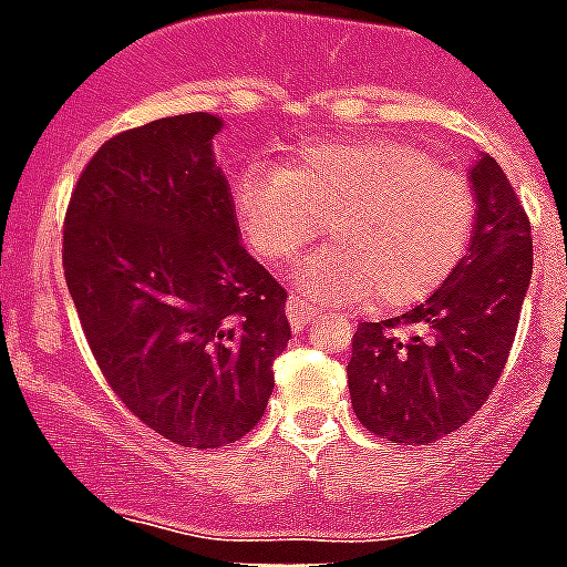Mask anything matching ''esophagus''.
<instances>
[{
    "mask_svg": "<svg viewBox=\"0 0 567 567\" xmlns=\"http://www.w3.org/2000/svg\"><path fill=\"white\" fill-rule=\"evenodd\" d=\"M285 313H288V320H291L293 331H302L311 320H317V313L320 308L313 306L311 299H306L302 293H291L288 302H285Z\"/></svg>",
    "mask_w": 567,
    "mask_h": 567,
    "instance_id": "obj_1",
    "label": "esophagus"
}]
</instances>
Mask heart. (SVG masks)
Returning <instances> with one entry per match:
<instances>
[{"instance_id":"obj_1","label":"heart","mask_w":567,"mask_h":567,"mask_svg":"<svg viewBox=\"0 0 567 567\" xmlns=\"http://www.w3.org/2000/svg\"><path fill=\"white\" fill-rule=\"evenodd\" d=\"M236 221L259 259L291 261L328 221L334 245L308 256L297 282L313 299L415 306L455 270L475 230V193L430 152L394 137L311 141L282 169L233 178Z\"/></svg>"}]
</instances>
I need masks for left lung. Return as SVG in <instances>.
Segmentation results:
<instances>
[{
  "label": "left lung",
  "mask_w": 567,
  "mask_h": 567,
  "mask_svg": "<svg viewBox=\"0 0 567 567\" xmlns=\"http://www.w3.org/2000/svg\"><path fill=\"white\" fill-rule=\"evenodd\" d=\"M475 230L467 256L423 306L360 322L351 340V406L365 430L392 444H432L484 406L518 328L534 274L530 221L496 158L470 169ZM415 327L409 338L393 328Z\"/></svg>",
  "instance_id": "left-lung-1"
}]
</instances>
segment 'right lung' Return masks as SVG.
I'll list each match as a JSON object with an SVG mask.
<instances>
[{"mask_svg":"<svg viewBox=\"0 0 567 567\" xmlns=\"http://www.w3.org/2000/svg\"><path fill=\"white\" fill-rule=\"evenodd\" d=\"M207 112L94 152L71 193L63 268L100 372L132 415L193 450L254 430L291 340L285 288L247 254Z\"/></svg>","mask_w":567,"mask_h":567,"instance_id":"obj_1","label":"right lung"}]
</instances>
